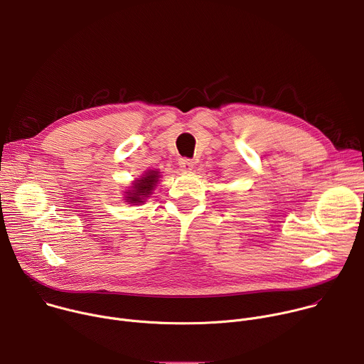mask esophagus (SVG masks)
<instances>
[{
  "mask_svg": "<svg viewBox=\"0 0 364 364\" xmlns=\"http://www.w3.org/2000/svg\"><path fill=\"white\" fill-rule=\"evenodd\" d=\"M178 166H180L183 173H190L193 170V167H194V163L190 159H181L178 161Z\"/></svg>",
  "mask_w": 364,
  "mask_h": 364,
  "instance_id": "1",
  "label": "esophagus"
}]
</instances>
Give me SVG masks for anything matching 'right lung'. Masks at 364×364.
Instances as JSON below:
<instances>
[{
  "label": "right lung",
  "instance_id": "add662e5",
  "mask_svg": "<svg viewBox=\"0 0 364 364\" xmlns=\"http://www.w3.org/2000/svg\"><path fill=\"white\" fill-rule=\"evenodd\" d=\"M161 178V173L160 170H146L139 178L132 181V186L129 187V190L124 191L125 193V203L132 204V205H139L144 204L146 198L151 197L154 188L159 186Z\"/></svg>",
  "mask_w": 364,
  "mask_h": 364
}]
</instances>
